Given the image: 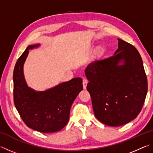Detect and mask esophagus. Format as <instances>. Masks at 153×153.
Instances as JSON below:
<instances>
[{"label":"esophagus","instance_id":"1","mask_svg":"<svg viewBox=\"0 0 153 153\" xmlns=\"http://www.w3.org/2000/svg\"><path fill=\"white\" fill-rule=\"evenodd\" d=\"M88 83V79H83V88H84V90L86 89V86H87Z\"/></svg>","mask_w":153,"mask_h":153}]
</instances>
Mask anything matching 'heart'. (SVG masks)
Returning a JSON list of instances; mask_svg holds the SVG:
<instances>
[{
	"mask_svg": "<svg viewBox=\"0 0 153 153\" xmlns=\"http://www.w3.org/2000/svg\"><path fill=\"white\" fill-rule=\"evenodd\" d=\"M102 51H103V48H102V47H99L98 48V53H102Z\"/></svg>",
	"mask_w": 153,
	"mask_h": 153,
	"instance_id": "heart-1",
	"label": "heart"
}]
</instances>
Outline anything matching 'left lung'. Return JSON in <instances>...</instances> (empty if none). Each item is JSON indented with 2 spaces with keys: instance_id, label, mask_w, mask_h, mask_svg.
I'll return each instance as SVG.
<instances>
[{
  "instance_id": "8db88e82",
  "label": "left lung",
  "mask_w": 153,
  "mask_h": 153,
  "mask_svg": "<svg viewBox=\"0 0 153 153\" xmlns=\"http://www.w3.org/2000/svg\"><path fill=\"white\" fill-rule=\"evenodd\" d=\"M117 40L118 49L113 56L92 62L85 69L95 117L112 127L125 125L138 115L148 90L138 51Z\"/></svg>"
}]
</instances>
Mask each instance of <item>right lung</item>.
Here are the masks:
<instances>
[{
  "instance_id": "1",
  "label": "right lung",
  "mask_w": 153,
  "mask_h": 153,
  "mask_svg": "<svg viewBox=\"0 0 153 153\" xmlns=\"http://www.w3.org/2000/svg\"><path fill=\"white\" fill-rule=\"evenodd\" d=\"M39 46L40 44L28 46L15 64L14 103L27 127L42 133L56 132L68 123L71 105L83 90L82 79L75 77L45 91H36L28 86L24 65L30 49Z\"/></svg>"
}]
</instances>
